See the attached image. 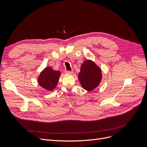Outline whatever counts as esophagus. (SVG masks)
<instances>
[{"label": "esophagus", "mask_w": 147, "mask_h": 147, "mask_svg": "<svg viewBox=\"0 0 147 147\" xmlns=\"http://www.w3.org/2000/svg\"><path fill=\"white\" fill-rule=\"evenodd\" d=\"M65 72L66 74H72L73 73V71H69V70H65Z\"/></svg>", "instance_id": "obj_1"}]
</instances>
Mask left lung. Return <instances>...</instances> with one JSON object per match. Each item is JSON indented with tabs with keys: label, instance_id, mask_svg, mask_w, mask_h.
I'll use <instances>...</instances> for the list:
<instances>
[{
	"label": "left lung",
	"instance_id": "obj_1",
	"mask_svg": "<svg viewBox=\"0 0 147 147\" xmlns=\"http://www.w3.org/2000/svg\"><path fill=\"white\" fill-rule=\"evenodd\" d=\"M78 79L84 90L91 91L99 86L102 79L101 70L92 61H84L78 74Z\"/></svg>",
	"mask_w": 147,
	"mask_h": 147
}]
</instances>
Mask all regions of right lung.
<instances>
[{
  "instance_id": "obj_1",
  "label": "right lung",
  "mask_w": 147,
  "mask_h": 147,
  "mask_svg": "<svg viewBox=\"0 0 147 147\" xmlns=\"http://www.w3.org/2000/svg\"><path fill=\"white\" fill-rule=\"evenodd\" d=\"M61 73L54 70L50 67L45 68L40 74L38 82L42 88L48 91H52L56 88L59 81Z\"/></svg>"
}]
</instances>
